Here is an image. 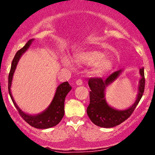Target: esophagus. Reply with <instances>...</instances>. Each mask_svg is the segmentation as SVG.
<instances>
[{"label":"esophagus","mask_w":155,"mask_h":155,"mask_svg":"<svg viewBox=\"0 0 155 155\" xmlns=\"http://www.w3.org/2000/svg\"><path fill=\"white\" fill-rule=\"evenodd\" d=\"M76 84H77V85H81V84H83V81H82V80H81V79H79L76 80Z\"/></svg>","instance_id":"obj_1"}]
</instances>
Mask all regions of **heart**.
<instances>
[{"label":"heart","mask_w":155,"mask_h":155,"mask_svg":"<svg viewBox=\"0 0 155 155\" xmlns=\"http://www.w3.org/2000/svg\"><path fill=\"white\" fill-rule=\"evenodd\" d=\"M76 59L80 63L87 65H95L94 73L97 75H104L109 72L113 67V62L106 58L104 52L96 50H90L81 52L76 56ZM63 63L68 67H71L72 63L68 58H63Z\"/></svg>","instance_id":"1"}]
</instances>
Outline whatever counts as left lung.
I'll return each instance as SVG.
<instances>
[{"mask_svg": "<svg viewBox=\"0 0 155 155\" xmlns=\"http://www.w3.org/2000/svg\"><path fill=\"white\" fill-rule=\"evenodd\" d=\"M121 70L114 72L106 79L102 78L92 77L89 79L88 84L91 91L90 92V104L87 108L89 118L97 126L101 127H113L119 125L128 119L142 97L145 87L144 69H140L141 79L139 81L138 94L136 102L131 107L126 110L119 111L109 106L105 100V89L118 77Z\"/></svg>", "mask_w": 155, "mask_h": 155, "instance_id": "left-lung-1", "label": "left lung"}]
</instances>
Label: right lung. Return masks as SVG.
I'll use <instances>...</instances> for the list:
<instances>
[{
    "mask_svg": "<svg viewBox=\"0 0 155 155\" xmlns=\"http://www.w3.org/2000/svg\"><path fill=\"white\" fill-rule=\"evenodd\" d=\"M32 41H33V39L28 41L22 49L17 51L15 58L12 60V66H11L10 72L9 74H8V92H9L12 101H13L14 105L17 108L19 115H20L23 120L25 121L27 123L29 124L32 127H35V128L47 129L57 125L63 119L64 116V112H65V111H64V102H65V97H66L67 94L71 90L72 87L68 81L60 84L59 86L58 87V88H57L54 97L52 101H51L50 106L43 113L35 115H35L32 116V115L26 114L22 111V110H20V108L16 104L15 101H14L13 97H12V93H11L10 87L11 85H12V78H13L14 73H15L16 67H17V63H18L19 58L22 56V54L29 48L30 45L31 44Z\"/></svg>",
    "mask_w": 155,
    "mask_h": 155,
    "instance_id": "1",
    "label": "right lung"
}]
</instances>
